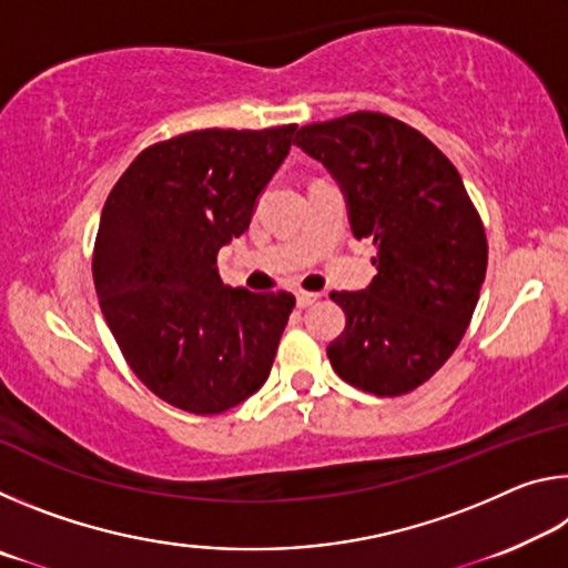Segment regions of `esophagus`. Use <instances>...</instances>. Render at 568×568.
Returning a JSON list of instances; mask_svg holds the SVG:
<instances>
[{
  "instance_id": "esophagus-1",
  "label": "esophagus",
  "mask_w": 568,
  "mask_h": 568,
  "mask_svg": "<svg viewBox=\"0 0 568 568\" xmlns=\"http://www.w3.org/2000/svg\"><path fill=\"white\" fill-rule=\"evenodd\" d=\"M318 297H321V293H307V291H301V293L295 295V301H297V307H307V305L318 303Z\"/></svg>"
}]
</instances>
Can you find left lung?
<instances>
[{"instance_id":"8db88e82","label":"left lung","mask_w":568,"mask_h":568,"mask_svg":"<svg viewBox=\"0 0 568 568\" xmlns=\"http://www.w3.org/2000/svg\"><path fill=\"white\" fill-rule=\"evenodd\" d=\"M295 142L341 182L353 235L378 250L365 291L331 293L348 318L328 345L333 371L373 396L416 390L458 348L486 277L464 180L426 134L381 112L305 124Z\"/></svg>"}]
</instances>
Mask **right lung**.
Here are the masks:
<instances>
[{"label":"right lung","instance_id":"1","mask_svg":"<svg viewBox=\"0 0 568 568\" xmlns=\"http://www.w3.org/2000/svg\"><path fill=\"white\" fill-rule=\"evenodd\" d=\"M297 124L195 130L155 142L110 190L92 250L100 307L124 361L170 406L217 416L263 386L295 297L220 281Z\"/></svg>","mask_w":568,"mask_h":568}]
</instances>
